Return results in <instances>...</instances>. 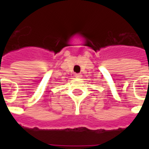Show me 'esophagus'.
Wrapping results in <instances>:
<instances>
[{"mask_svg":"<svg viewBox=\"0 0 149 149\" xmlns=\"http://www.w3.org/2000/svg\"><path fill=\"white\" fill-rule=\"evenodd\" d=\"M75 77H77V78H81L82 74L81 73H76V74H75Z\"/></svg>","mask_w":149,"mask_h":149,"instance_id":"esophagus-1","label":"esophagus"}]
</instances>
